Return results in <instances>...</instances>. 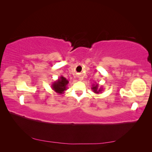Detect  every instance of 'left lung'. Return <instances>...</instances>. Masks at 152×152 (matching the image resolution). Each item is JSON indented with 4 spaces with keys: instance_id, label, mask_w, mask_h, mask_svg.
<instances>
[{
    "instance_id": "obj_1",
    "label": "left lung",
    "mask_w": 152,
    "mask_h": 152,
    "mask_svg": "<svg viewBox=\"0 0 152 152\" xmlns=\"http://www.w3.org/2000/svg\"><path fill=\"white\" fill-rule=\"evenodd\" d=\"M92 90L93 91V92L96 94H99L102 93V92L103 91V88L102 87H99V84H95L92 85L91 87Z\"/></svg>"
}]
</instances>
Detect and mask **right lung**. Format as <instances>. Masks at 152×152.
<instances>
[{
	"mask_svg": "<svg viewBox=\"0 0 152 152\" xmlns=\"http://www.w3.org/2000/svg\"><path fill=\"white\" fill-rule=\"evenodd\" d=\"M69 83V81L65 77L62 75L59 77V79L54 82L51 85V87L53 91L58 94H63L67 89V84Z\"/></svg>",
	"mask_w": 152,
	"mask_h": 152,
	"instance_id": "obj_1",
	"label": "right lung"
}]
</instances>
